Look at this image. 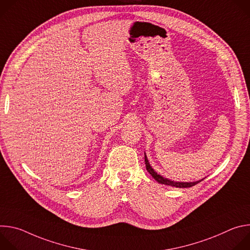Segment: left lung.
Returning <instances> with one entry per match:
<instances>
[{
    "label": "left lung",
    "instance_id": "1",
    "mask_svg": "<svg viewBox=\"0 0 250 250\" xmlns=\"http://www.w3.org/2000/svg\"><path fill=\"white\" fill-rule=\"evenodd\" d=\"M145 161H146V170L149 172V174L154 178V179L159 183V184H164V185H168V186H172V187H176V188H189V187H192V186H195L196 184L200 183L201 181H203L205 178H203V179L199 180V181H195V182H177V181H172L170 179H168V178H165L163 177L162 175L158 174L150 165L148 159H147V156L145 152Z\"/></svg>",
    "mask_w": 250,
    "mask_h": 250
}]
</instances>
